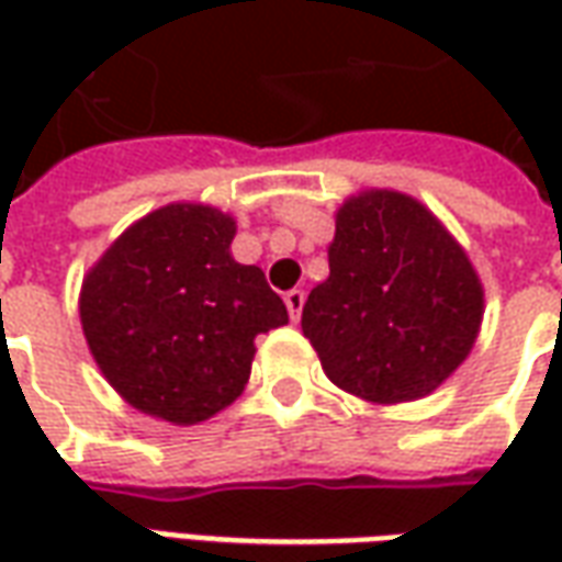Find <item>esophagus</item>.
<instances>
[{
    "label": "esophagus",
    "mask_w": 562,
    "mask_h": 562,
    "mask_svg": "<svg viewBox=\"0 0 562 562\" xmlns=\"http://www.w3.org/2000/svg\"><path fill=\"white\" fill-rule=\"evenodd\" d=\"M285 310H289L292 322H297V318H301V310H304V292H301V289L285 292Z\"/></svg>",
    "instance_id": "obj_1"
}]
</instances>
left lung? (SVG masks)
I'll return each mask as SVG.
<instances>
[{
  "mask_svg": "<svg viewBox=\"0 0 562 562\" xmlns=\"http://www.w3.org/2000/svg\"><path fill=\"white\" fill-rule=\"evenodd\" d=\"M328 268L301 328L337 389L370 403L418 401L470 355L482 280L422 201L394 189L349 198L337 210Z\"/></svg>",
  "mask_w": 562,
  "mask_h": 562,
  "instance_id": "left-lung-1",
  "label": "left lung"
}]
</instances>
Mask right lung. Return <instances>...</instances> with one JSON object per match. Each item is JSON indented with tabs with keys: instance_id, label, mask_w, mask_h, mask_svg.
Here are the masks:
<instances>
[{
	"instance_id": "right-lung-1",
	"label": "right lung",
	"mask_w": 562,
	"mask_h": 562,
	"mask_svg": "<svg viewBox=\"0 0 562 562\" xmlns=\"http://www.w3.org/2000/svg\"><path fill=\"white\" fill-rule=\"evenodd\" d=\"M237 225L207 204H168L116 237L80 289V325L116 394L198 424L249 382L256 337L289 322L256 265L232 258Z\"/></svg>"
}]
</instances>
